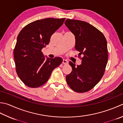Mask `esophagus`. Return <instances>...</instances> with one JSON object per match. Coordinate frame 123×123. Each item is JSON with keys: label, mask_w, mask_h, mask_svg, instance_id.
Here are the masks:
<instances>
[{"label": "esophagus", "mask_w": 123, "mask_h": 123, "mask_svg": "<svg viewBox=\"0 0 123 123\" xmlns=\"http://www.w3.org/2000/svg\"><path fill=\"white\" fill-rule=\"evenodd\" d=\"M62 63L64 64H67L68 63V60H66V59H63V62H62Z\"/></svg>", "instance_id": "34e87169"}]
</instances>
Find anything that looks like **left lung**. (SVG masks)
Returning a JSON list of instances; mask_svg holds the SVG:
<instances>
[{
	"label": "left lung",
	"instance_id": "left-lung-1",
	"mask_svg": "<svg viewBox=\"0 0 123 123\" xmlns=\"http://www.w3.org/2000/svg\"><path fill=\"white\" fill-rule=\"evenodd\" d=\"M64 24L75 36L79 55H83L79 66L69 62L72 71L66 76L67 83L74 92H88L104 74L108 57L107 40L100 31L86 22L67 19Z\"/></svg>",
	"mask_w": 123,
	"mask_h": 123
}]
</instances>
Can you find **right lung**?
Segmentation results:
<instances>
[{
	"label": "right lung",
	"mask_w": 123,
	"mask_h": 123,
	"mask_svg": "<svg viewBox=\"0 0 123 123\" xmlns=\"http://www.w3.org/2000/svg\"><path fill=\"white\" fill-rule=\"evenodd\" d=\"M65 18H46L33 21L19 33L14 49L16 71L28 87H40L49 80L53 70L63 61L60 57L45 60L42 49L64 22Z\"/></svg>",
	"instance_id": "obj_1"
}]
</instances>
